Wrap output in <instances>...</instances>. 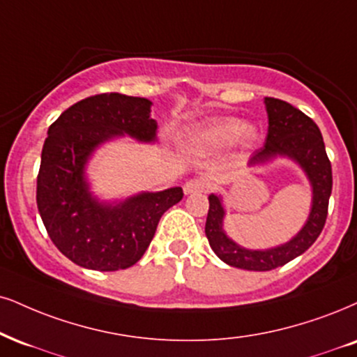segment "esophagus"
I'll use <instances>...</instances> for the list:
<instances>
[{"mask_svg":"<svg viewBox=\"0 0 357 357\" xmlns=\"http://www.w3.org/2000/svg\"><path fill=\"white\" fill-rule=\"evenodd\" d=\"M208 187V182H206L205 178H190L188 182H185V185H183V192H185L187 195H190V193L206 192Z\"/></svg>","mask_w":357,"mask_h":357,"instance_id":"34e87169","label":"esophagus"}]
</instances>
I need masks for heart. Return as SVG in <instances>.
<instances>
[{"label": "heart", "instance_id": "heart-1", "mask_svg": "<svg viewBox=\"0 0 357 357\" xmlns=\"http://www.w3.org/2000/svg\"><path fill=\"white\" fill-rule=\"evenodd\" d=\"M257 130L252 126H241V122L235 117H222L210 121L208 124L202 126L188 137V145L195 152L213 153L227 149L235 140L241 144L250 142Z\"/></svg>", "mask_w": 357, "mask_h": 357}]
</instances>
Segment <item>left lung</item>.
Returning a JSON list of instances; mask_svg holds the SVG:
<instances>
[{"label":"left lung","mask_w":357,"mask_h":357,"mask_svg":"<svg viewBox=\"0 0 357 357\" xmlns=\"http://www.w3.org/2000/svg\"><path fill=\"white\" fill-rule=\"evenodd\" d=\"M268 112V135L259 151L250 158V165L265 164L276 155L293 158L305 170L313 187V205L305 227L288 243L270 250H246L228 238L223 231L222 199L208 197V215H206L205 235L215 255L227 265L250 271H270L273 268L286 265L300 257L314 243L323 231L328 217L329 195L333 190V172L323 135L313 119L303 114L291 104L275 98H265Z\"/></svg>","instance_id":"obj_1"}]
</instances>
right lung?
Returning a JSON list of instances; mask_svg holds the SVG:
<instances>
[{"instance_id": "obj_1", "label": "right lung", "mask_w": 357, "mask_h": 357, "mask_svg": "<svg viewBox=\"0 0 357 357\" xmlns=\"http://www.w3.org/2000/svg\"><path fill=\"white\" fill-rule=\"evenodd\" d=\"M151 105L149 99L105 92L79 100L50 126L38 174V210L52 243L79 266L116 271L135 265L162 215L182 200V188L174 187L100 204L84 178L87 158L105 140L124 134L140 142L155 140Z\"/></svg>"}]
</instances>
